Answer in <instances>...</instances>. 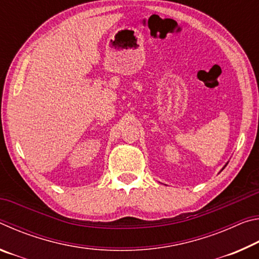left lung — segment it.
Instances as JSON below:
<instances>
[{"mask_svg":"<svg viewBox=\"0 0 259 259\" xmlns=\"http://www.w3.org/2000/svg\"><path fill=\"white\" fill-rule=\"evenodd\" d=\"M227 163H229V162H227ZM227 163H226V164H225V165H224V168H225V166H226V165H227ZM224 168H223V169H224ZM223 169H222V170H223Z\"/></svg>","mask_w":259,"mask_h":259,"instance_id":"8db88e82","label":"left lung"}]
</instances>
